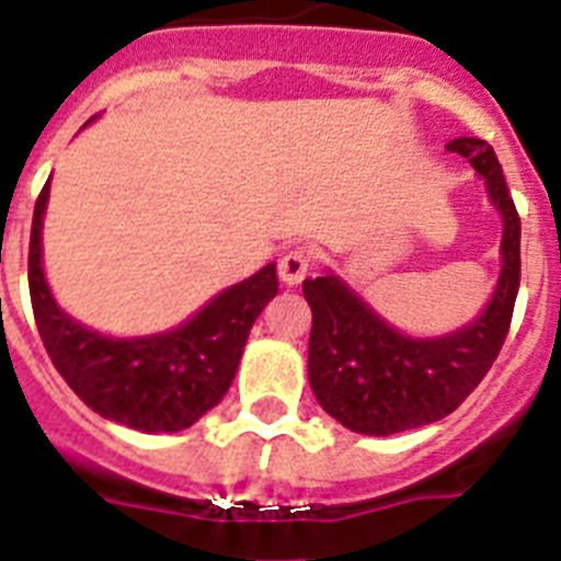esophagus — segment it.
I'll use <instances>...</instances> for the list:
<instances>
[{
	"instance_id": "1",
	"label": "esophagus",
	"mask_w": 561,
	"mask_h": 561,
	"mask_svg": "<svg viewBox=\"0 0 561 561\" xmlns=\"http://www.w3.org/2000/svg\"><path fill=\"white\" fill-rule=\"evenodd\" d=\"M307 271H310V254H307L305 249L287 251L279 260V279L285 282V285H298V282L307 276Z\"/></svg>"
}]
</instances>
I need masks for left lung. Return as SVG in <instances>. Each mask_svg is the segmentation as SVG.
<instances>
[{
	"mask_svg": "<svg viewBox=\"0 0 561 561\" xmlns=\"http://www.w3.org/2000/svg\"><path fill=\"white\" fill-rule=\"evenodd\" d=\"M448 151L468 157L504 218L499 287L473 323L446 337H407L334 274L305 279L312 392L352 432L387 437L451 415L493 368L510 332L520 287V216L493 146L457 138Z\"/></svg>",
	"mask_w": 561,
	"mask_h": 561,
	"instance_id": "obj_1",
	"label": "left lung"
}]
</instances>
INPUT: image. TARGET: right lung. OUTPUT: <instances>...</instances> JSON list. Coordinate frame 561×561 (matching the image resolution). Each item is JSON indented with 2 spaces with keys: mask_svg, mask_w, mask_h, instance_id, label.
<instances>
[{
  "mask_svg": "<svg viewBox=\"0 0 561 561\" xmlns=\"http://www.w3.org/2000/svg\"><path fill=\"white\" fill-rule=\"evenodd\" d=\"M49 182L30 232V298L46 352L68 387L102 417L138 432H182L227 396L256 316L279 290L276 265L218 293L185 327L115 340L91 332L57 307L41 268Z\"/></svg>",
  "mask_w": 561,
  "mask_h": 561,
  "instance_id": "1",
  "label": "right lung"
}]
</instances>
